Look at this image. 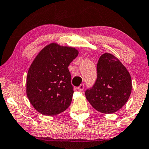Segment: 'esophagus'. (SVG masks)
<instances>
[{
    "instance_id": "34e87169",
    "label": "esophagus",
    "mask_w": 149,
    "mask_h": 149,
    "mask_svg": "<svg viewBox=\"0 0 149 149\" xmlns=\"http://www.w3.org/2000/svg\"><path fill=\"white\" fill-rule=\"evenodd\" d=\"M84 88H85V85H84V84H82V85H80L79 87H78V89L80 92H82V91H83Z\"/></svg>"
}]
</instances>
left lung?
<instances>
[{
	"label": "left lung",
	"mask_w": 149,
	"mask_h": 149,
	"mask_svg": "<svg viewBox=\"0 0 149 149\" xmlns=\"http://www.w3.org/2000/svg\"><path fill=\"white\" fill-rule=\"evenodd\" d=\"M94 85L85 91V96L98 112L112 114L128 101L132 90L131 77L126 68L110 53L98 60Z\"/></svg>",
	"instance_id": "8db88e82"
}]
</instances>
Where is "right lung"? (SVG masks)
I'll return each instance as SVG.
<instances>
[{
  "instance_id": "obj_1",
  "label": "right lung",
  "mask_w": 149,
  "mask_h": 149,
  "mask_svg": "<svg viewBox=\"0 0 149 149\" xmlns=\"http://www.w3.org/2000/svg\"><path fill=\"white\" fill-rule=\"evenodd\" d=\"M78 54L74 48L51 44L35 57L28 70L26 93L39 113L53 116L69 107L73 87L68 67Z\"/></svg>"
}]
</instances>
